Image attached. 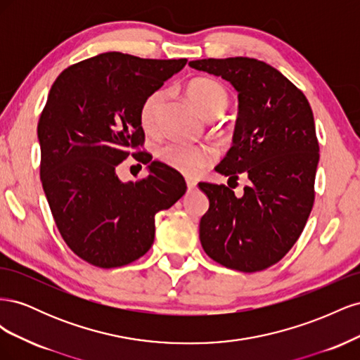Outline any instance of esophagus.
Listing matches in <instances>:
<instances>
[{"label":"esophagus","mask_w":360,"mask_h":360,"mask_svg":"<svg viewBox=\"0 0 360 360\" xmlns=\"http://www.w3.org/2000/svg\"><path fill=\"white\" fill-rule=\"evenodd\" d=\"M186 184H188V189L197 188V181H195L193 179H186Z\"/></svg>","instance_id":"1"}]
</instances>
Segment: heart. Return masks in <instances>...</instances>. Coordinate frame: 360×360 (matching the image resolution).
Here are the masks:
<instances>
[{"label": "heart", "mask_w": 360, "mask_h": 360, "mask_svg": "<svg viewBox=\"0 0 360 360\" xmlns=\"http://www.w3.org/2000/svg\"><path fill=\"white\" fill-rule=\"evenodd\" d=\"M186 93L201 115L207 120L219 117L228 106L230 97L225 86L212 78H195L186 85ZM167 101L165 90L150 93L141 103L139 123L148 134H156L160 124L163 103ZM156 158L172 169L186 176H195L209 167L214 159V151L204 144H188L180 141H168L158 146Z\"/></svg>", "instance_id": "1"}]
</instances>
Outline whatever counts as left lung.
<instances>
[{
	"label": "left lung",
	"instance_id": "8db88e82",
	"mask_svg": "<svg viewBox=\"0 0 360 360\" xmlns=\"http://www.w3.org/2000/svg\"><path fill=\"white\" fill-rule=\"evenodd\" d=\"M238 91L233 147L216 171L248 186L237 198L225 184L201 181L210 207L200 240L216 263L245 274L276 264L297 242L315 200L320 159L314 115L304 94L264 61L248 57L191 61Z\"/></svg>",
	"mask_w": 360,
	"mask_h": 360
}]
</instances>
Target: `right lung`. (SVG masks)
Listing matches in <instances>:
<instances>
[{"instance_id": "add662e5", "label": "right lung", "mask_w": 360, "mask_h": 360, "mask_svg": "<svg viewBox=\"0 0 360 360\" xmlns=\"http://www.w3.org/2000/svg\"><path fill=\"white\" fill-rule=\"evenodd\" d=\"M186 58L150 60L106 52L72 64L52 84L40 114V180L53 221L73 254L102 269L130 264L155 242V216L186 192L183 176L162 162L135 184L115 168L141 151L139 108Z\"/></svg>"}]
</instances>
